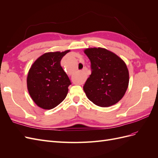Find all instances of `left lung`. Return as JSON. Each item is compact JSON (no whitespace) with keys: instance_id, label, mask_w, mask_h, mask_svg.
<instances>
[{"instance_id":"8db88e82","label":"left lung","mask_w":158,"mask_h":158,"mask_svg":"<svg viewBox=\"0 0 158 158\" xmlns=\"http://www.w3.org/2000/svg\"><path fill=\"white\" fill-rule=\"evenodd\" d=\"M91 63L92 73L84 85L85 95L98 106L107 107L116 104L127 89L129 74L120 57L106 49L84 50Z\"/></svg>"}]
</instances>
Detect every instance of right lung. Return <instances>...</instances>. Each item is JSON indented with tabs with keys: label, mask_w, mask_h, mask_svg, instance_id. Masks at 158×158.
<instances>
[{
	"label": "right lung",
	"mask_w": 158,
	"mask_h": 158,
	"mask_svg": "<svg viewBox=\"0 0 158 158\" xmlns=\"http://www.w3.org/2000/svg\"><path fill=\"white\" fill-rule=\"evenodd\" d=\"M69 51L46 52L33 63L28 72V92L40 107L53 109L66 97L71 82L60 66V60Z\"/></svg>",
	"instance_id": "right-lung-1"
}]
</instances>
